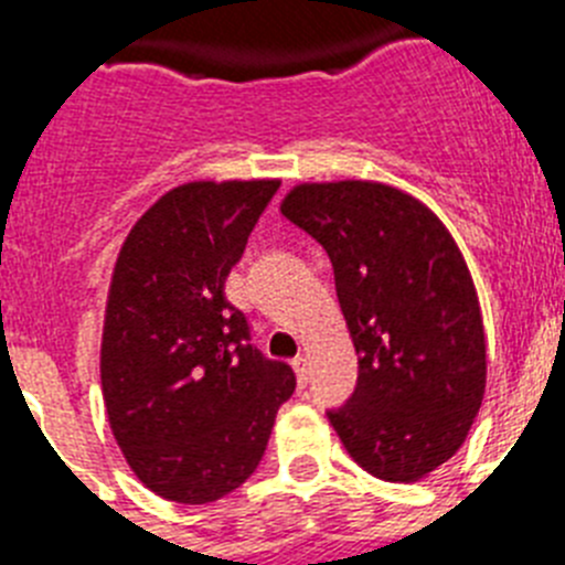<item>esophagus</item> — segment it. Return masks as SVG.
I'll list each match as a JSON object with an SVG mask.
<instances>
[{"label": "esophagus", "instance_id": "esophagus-1", "mask_svg": "<svg viewBox=\"0 0 565 565\" xmlns=\"http://www.w3.org/2000/svg\"><path fill=\"white\" fill-rule=\"evenodd\" d=\"M291 364H294V371H297V382L299 384H308V362H306V356H297Z\"/></svg>", "mask_w": 565, "mask_h": 565}]
</instances>
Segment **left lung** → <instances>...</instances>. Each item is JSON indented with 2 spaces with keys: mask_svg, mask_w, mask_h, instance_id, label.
Instances as JSON below:
<instances>
[{
  "mask_svg": "<svg viewBox=\"0 0 565 565\" xmlns=\"http://www.w3.org/2000/svg\"><path fill=\"white\" fill-rule=\"evenodd\" d=\"M326 248L359 356L328 411L353 461L418 481L458 452L487 387L476 286L456 239L411 194L373 181L302 183L279 206Z\"/></svg>",
  "mask_w": 565,
  "mask_h": 565,
  "instance_id": "obj_1",
  "label": "left lung"
}]
</instances>
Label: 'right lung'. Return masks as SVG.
<instances>
[{"label":"right lung","mask_w":565,"mask_h":565,"mask_svg":"<svg viewBox=\"0 0 565 565\" xmlns=\"http://www.w3.org/2000/svg\"><path fill=\"white\" fill-rule=\"evenodd\" d=\"M279 181H194L124 239L102 339L113 436L154 495L209 503L257 469L297 376L252 344L226 277Z\"/></svg>","instance_id":"obj_1"}]
</instances>
